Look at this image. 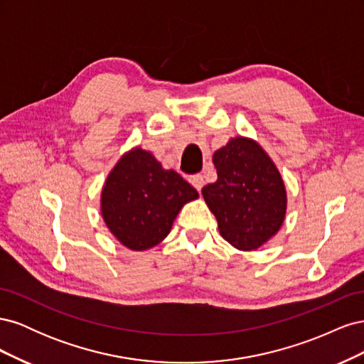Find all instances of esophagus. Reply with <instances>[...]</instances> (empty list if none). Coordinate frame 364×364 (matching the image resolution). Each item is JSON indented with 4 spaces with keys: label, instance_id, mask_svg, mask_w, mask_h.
<instances>
[{
    "label": "esophagus",
    "instance_id": "esophagus-1",
    "mask_svg": "<svg viewBox=\"0 0 364 364\" xmlns=\"http://www.w3.org/2000/svg\"><path fill=\"white\" fill-rule=\"evenodd\" d=\"M190 182H191V185L194 186L197 191H200L203 188V185H205V178H203L202 174H194V176H191V178H190Z\"/></svg>",
    "mask_w": 364,
    "mask_h": 364
}]
</instances>
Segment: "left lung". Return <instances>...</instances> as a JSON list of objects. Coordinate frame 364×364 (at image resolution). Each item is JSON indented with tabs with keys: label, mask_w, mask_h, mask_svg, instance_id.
<instances>
[{
	"label": "left lung",
	"mask_w": 364,
	"mask_h": 364,
	"mask_svg": "<svg viewBox=\"0 0 364 364\" xmlns=\"http://www.w3.org/2000/svg\"><path fill=\"white\" fill-rule=\"evenodd\" d=\"M217 181L203 186L206 205L222 237L240 250H253L278 232L287 194L278 168L255 141L230 139L213 156Z\"/></svg>",
	"instance_id": "8db88e82"
}]
</instances>
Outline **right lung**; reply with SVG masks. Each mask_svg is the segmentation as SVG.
I'll list each match as a JSON object with an SVG mask.
<instances>
[{"instance_id": "add662e5", "label": "right lung", "mask_w": 364, "mask_h": 364, "mask_svg": "<svg viewBox=\"0 0 364 364\" xmlns=\"http://www.w3.org/2000/svg\"><path fill=\"white\" fill-rule=\"evenodd\" d=\"M199 197L174 170L149 151L134 149L118 161L102 193V214L119 243L132 250L159 245L181 208Z\"/></svg>"}]
</instances>
